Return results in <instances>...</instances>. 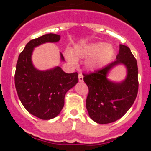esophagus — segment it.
<instances>
[{"mask_svg":"<svg viewBox=\"0 0 151 151\" xmlns=\"http://www.w3.org/2000/svg\"><path fill=\"white\" fill-rule=\"evenodd\" d=\"M78 81L79 82H83V75L82 74V73H79L78 74Z\"/></svg>","mask_w":151,"mask_h":151,"instance_id":"34e87169","label":"esophagus"}]
</instances>
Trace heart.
<instances>
[{
  "label": "heart",
  "mask_w": 151,
  "mask_h": 151,
  "mask_svg": "<svg viewBox=\"0 0 151 151\" xmlns=\"http://www.w3.org/2000/svg\"><path fill=\"white\" fill-rule=\"evenodd\" d=\"M66 60L70 64L76 65L78 59H85L84 66L89 71H94L105 66L114 54V48L111 45L104 42L78 45L74 50L67 49L65 51Z\"/></svg>",
  "instance_id": "heart-1"
}]
</instances>
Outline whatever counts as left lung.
I'll return each instance as SVG.
<instances>
[{"mask_svg": "<svg viewBox=\"0 0 151 151\" xmlns=\"http://www.w3.org/2000/svg\"><path fill=\"white\" fill-rule=\"evenodd\" d=\"M116 60L93 73L83 74L88 87L86 108L92 120L107 124L118 120L132 106L138 94V69L137 60L129 47L119 45ZM123 65L127 70L126 78L120 83L107 78L109 72L115 66Z\"/></svg>", "mask_w": 151, "mask_h": 151, "instance_id": "left-lung-1", "label": "left lung"}]
</instances>
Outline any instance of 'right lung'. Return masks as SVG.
Segmentation results:
<instances>
[{"instance_id": "right-lung-1", "label": "right lung", "mask_w": 151, "mask_h": 151, "mask_svg": "<svg viewBox=\"0 0 151 151\" xmlns=\"http://www.w3.org/2000/svg\"><path fill=\"white\" fill-rule=\"evenodd\" d=\"M60 35L53 33L31 40L19 54L16 66L15 86L17 94L29 113L41 119H51L60 114L66 92L78 82V73H66L60 66L41 71L32 61L35 47L58 42ZM60 59L64 57L60 53Z\"/></svg>"}]
</instances>
